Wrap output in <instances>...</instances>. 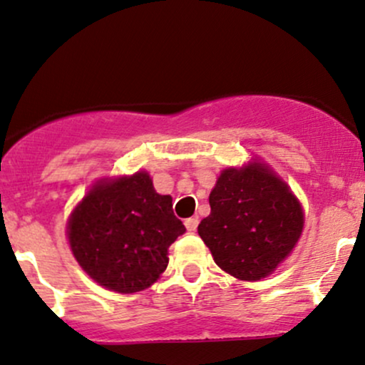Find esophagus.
Here are the masks:
<instances>
[{
	"label": "esophagus",
	"instance_id": "obj_1",
	"mask_svg": "<svg viewBox=\"0 0 365 365\" xmlns=\"http://www.w3.org/2000/svg\"><path fill=\"white\" fill-rule=\"evenodd\" d=\"M184 226L190 232H195L196 227H198V217H190V219L184 220Z\"/></svg>",
	"mask_w": 365,
	"mask_h": 365
}]
</instances>
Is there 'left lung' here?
Returning <instances> with one entry per match:
<instances>
[{"instance_id": "8db88e82", "label": "left lung", "mask_w": 365, "mask_h": 365, "mask_svg": "<svg viewBox=\"0 0 365 365\" xmlns=\"http://www.w3.org/2000/svg\"><path fill=\"white\" fill-rule=\"evenodd\" d=\"M208 202L198 235L215 264L241 281L272 274L302 236V205L265 163L222 170Z\"/></svg>"}]
</instances>
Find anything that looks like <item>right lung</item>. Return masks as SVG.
Listing matches in <instances>:
<instances>
[{"instance_id":"obj_1","label":"right lung","mask_w":365,"mask_h":365,"mask_svg":"<svg viewBox=\"0 0 365 365\" xmlns=\"http://www.w3.org/2000/svg\"><path fill=\"white\" fill-rule=\"evenodd\" d=\"M184 231L172 198L155 191L148 172L98 181L67 226L81 267L117 293H136L153 284L169 264V247Z\"/></svg>"}]
</instances>
